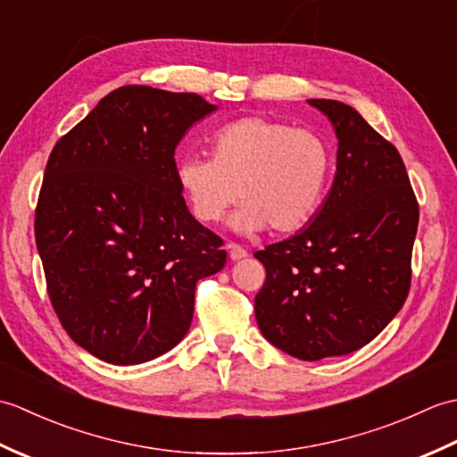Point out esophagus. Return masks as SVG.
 <instances>
[{"mask_svg":"<svg viewBox=\"0 0 457 457\" xmlns=\"http://www.w3.org/2000/svg\"><path fill=\"white\" fill-rule=\"evenodd\" d=\"M226 249H228L231 261H239V259H245L247 257V251L241 247V245H237V244H228Z\"/></svg>","mask_w":457,"mask_h":457,"instance_id":"34e87169","label":"esophagus"}]
</instances>
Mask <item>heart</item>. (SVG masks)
<instances>
[{
    "mask_svg": "<svg viewBox=\"0 0 457 457\" xmlns=\"http://www.w3.org/2000/svg\"><path fill=\"white\" fill-rule=\"evenodd\" d=\"M329 167V149L318 133L249 115L213 135L212 159H180L174 179L202 223L220 221L239 194L244 204L229 220L231 229L251 236L270 226L288 234L316 213Z\"/></svg>",
    "mask_w": 457,
    "mask_h": 457,
    "instance_id": "heart-1",
    "label": "heart"
}]
</instances>
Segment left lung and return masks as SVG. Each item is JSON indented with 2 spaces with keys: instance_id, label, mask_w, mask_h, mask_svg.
<instances>
[{
  "instance_id": "left-lung-1",
  "label": "left lung",
  "mask_w": 457,
  "mask_h": 457,
  "mask_svg": "<svg viewBox=\"0 0 457 457\" xmlns=\"http://www.w3.org/2000/svg\"><path fill=\"white\" fill-rule=\"evenodd\" d=\"M308 104L334 128L336 177L308 226L255 253L267 269L255 318L280 352L318 361L363 347L403 308L419 202L399 151L357 110Z\"/></svg>"
}]
</instances>
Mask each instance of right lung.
<instances>
[{
	"label": "right lung",
	"mask_w": 457,
	"mask_h": 457,
	"mask_svg": "<svg viewBox=\"0 0 457 457\" xmlns=\"http://www.w3.org/2000/svg\"><path fill=\"white\" fill-rule=\"evenodd\" d=\"M216 110L196 94L121 86L48 157L35 213L48 296L105 363L167 353L188 332L196 283L226 265L174 179L179 143Z\"/></svg>",
	"instance_id": "1"
}]
</instances>
